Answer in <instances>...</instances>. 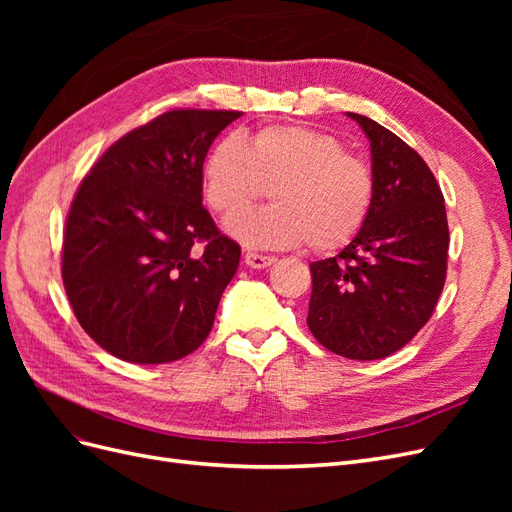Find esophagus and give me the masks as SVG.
<instances>
[{"label":"esophagus","mask_w":512,"mask_h":512,"mask_svg":"<svg viewBox=\"0 0 512 512\" xmlns=\"http://www.w3.org/2000/svg\"><path fill=\"white\" fill-rule=\"evenodd\" d=\"M273 262H275L273 256H262V254H256V252L245 254V265L252 267V269H265V267H271Z\"/></svg>","instance_id":"obj_1"}]
</instances>
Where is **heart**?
Returning a JSON list of instances; mask_svg holds the SVG:
<instances>
[{
    "label": "heart",
    "instance_id": "b5f03b06",
    "mask_svg": "<svg viewBox=\"0 0 512 512\" xmlns=\"http://www.w3.org/2000/svg\"><path fill=\"white\" fill-rule=\"evenodd\" d=\"M203 175L209 205L222 215L272 190L275 206L226 222L228 235L267 250L307 241L318 252L342 250L365 226L376 192L374 170L342 138L305 126L262 128L247 145L226 136Z\"/></svg>",
    "mask_w": 512,
    "mask_h": 512
}]
</instances>
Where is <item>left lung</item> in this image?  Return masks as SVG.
<instances>
[{
	"instance_id": "8db88e82",
	"label": "left lung",
	"mask_w": 512,
	"mask_h": 512,
	"mask_svg": "<svg viewBox=\"0 0 512 512\" xmlns=\"http://www.w3.org/2000/svg\"><path fill=\"white\" fill-rule=\"evenodd\" d=\"M371 147L369 218L342 252L316 260L307 327L346 359H384L421 331L446 280L448 224L425 160L374 119L348 113Z\"/></svg>"
}]
</instances>
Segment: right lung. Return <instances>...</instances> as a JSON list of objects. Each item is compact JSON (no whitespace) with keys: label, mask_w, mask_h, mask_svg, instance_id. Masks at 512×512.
<instances>
[{"label":"right lung","mask_w":512,"mask_h":512,"mask_svg":"<svg viewBox=\"0 0 512 512\" xmlns=\"http://www.w3.org/2000/svg\"><path fill=\"white\" fill-rule=\"evenodd\" d=\"M241 115L156 117L108 147L72 200L64 288L85 333L121 361H179L211 333L241 247L203 207V164Z\"/></svg>","instance_id":"add662e5"}]
</instances>
